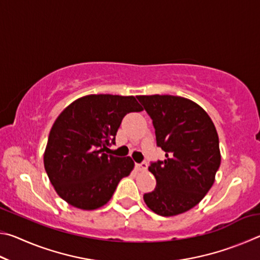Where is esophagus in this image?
Returning <instances> with one entry per match:
<instances>
[{
  "label": "esophagus",
  "mask_w": 260,
  "mask_h": 260,
  "mask_svg": "<svg viewBox=\"0 0 260 260\" xmlns=\"http://www.w3.org/2000/svg\"><path fill=\"white\" fill-rule=\"evenodd\" d=\"M135 167L138 171H146L148 169V164L146 161H143L141 164H135Z\"/></svg>",
  "instance_id": "34e87169"
}]
</instances>
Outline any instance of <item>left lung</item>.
Returning a JSON list of instances; mask_svg holds the SVG:
<instances>
[{"mask_svg": "<svg viewBox=\"0 0 260 260\" xmlns=\"http://www.w3.org/2000/svg\"><path fill=\"white\" fill-rule=\"evenodd\" d=\"M155 127L165 159L151 162L155 190L144 193L149 209L172 217L192 209L212 187L221 161L212 119L191 100L172 95H140Z\"/></svg>", "mask_w": 260, "mask_h": 260, "instance_id": "8db88e82", "label": "left lung"}]
</instances>
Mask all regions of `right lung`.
<instances>
[{"mask_svg":"<svg viewBox=\"0 0 260 260\" xmlns=\"http://www.w3.org/2000/svg\"><path fill=\"white\" fill-rule=\"evenodd\" d=\"M134 96L91 94L68 105L52 125L43 164L56 192L81 210H95L111 200L134 161L105 153L122 118L142 111Z\"/></svg>","mask_w":260,"mask_h":260,"instance_id":"right-lung-1","label":"right lung"}]
</instances>
